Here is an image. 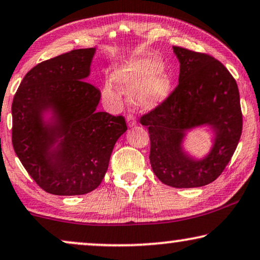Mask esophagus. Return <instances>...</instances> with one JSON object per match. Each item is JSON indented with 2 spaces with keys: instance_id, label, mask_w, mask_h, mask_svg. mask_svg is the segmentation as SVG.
Here are the masks:
<instances>
[{
  "instance_id": "obj_1",
  "label": "esophagus",
  "mask_w": 260,
  "mask_h": 260,
  "mask_svg": "<svg viewBox=\"0 0 260 260\" xmlns=\"http://www.w3.org/2000/svg\"><path fill=\"white\" fill-rule=\"evenodd\" d=\"M127 124H128V127H134L137 124V121H136V119H134V116H132V115H129L127 117Z\"/></svg>"
}]
</instances>
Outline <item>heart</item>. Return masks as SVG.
<instances>
[{
  "label": "heart",
  "mask_w": 260,
  "mask_h": 260,
  "mask_svg": "<svg viewBox=\"0 0 260 260\" xmlns=\"http://www.w3.org/2000/svg\"><path fill=\"white\" fill-rule=\"evenodd\" d=\"M113 82L124 94H133L137 106L144 112L161 106L172 92V77L154 55H145L126 61L114 71ZM107 95L113 94L110 85Z\"/></svg>",
  "instance_id": "b5f03b06"
}]
</instances>
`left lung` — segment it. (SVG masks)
Returning a JSON list of instances; mask_svg holds the SVG:
<instances>
[{
    "instance_id": "1",
    "label": "left lung",
    "mask_w": 260,
    "mask_h": 260,
    "mask_svg": "<svg viewBox=\"0 0 260 260\" xmlns=\"http://www.w3.org/2000/svg\"><path fill=\"white\" fill-rule=\"evenodd\" d=\"M179 61L178 86L166 101L140 119L148 128L150 161L159 181L172 188H199L219 177L243 129L237 82L208 54L172 47ZM205 127L211 147L195 156L185 146L190 132Z\"/></svg>"
}]
</instances>
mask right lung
Here are the masks:
<instances>
[{"instance_id":"obj_1","label":"right lung","mask_w":260,"mask_h":260,"mask_svg":"<svg viewBox=\"0 0 260 260\" xmlns=\"http://www.w3.org/2000/svg\"><path fill=\"white\" fill-rule=\"evenodd\" d=\"M96 48H81L38 64L14 96L13 146L41 189L84 195L101 184L122 116L98 112L101 94L88 83Z\"/></svg>"}]
</instances>
